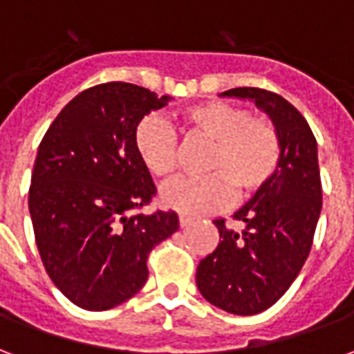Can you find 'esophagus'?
<instances>
[{
	"label": "esophagus",
	"instance_id": "esophagus-1",
	"mask_svg": "<svg viewBox=\"0 0 354 354\" xmlns=\"http://www.w3.org/2000/svg\"><path fill=\"white\" fill-rule=\"evenodd\" d=\"M192 223H193L192 216L180 214V227H187V225H192Z\"/></svg>",
	"mask_w": 354,
	"mask_h": 354
}]
</instances>
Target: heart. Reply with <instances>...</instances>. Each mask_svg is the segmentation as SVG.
<instances>
[{"label":"heart","mask_w":354,"mask_h":354,"mask_svg":"<svg viewBox=\"0 0 354 354\" xmlns=\"http://www.w3.org/2000/svg\"><path fill=\"white\" fill-rule=\"evenodd\" d=\"M178 127L187 142L210 144L203 165L208 176L174 182L159 193L165 207L182 214L214 212L231 199H250L269 185L281 167L282 144L277 129L231 102L212 100L184 109ZM134 149L155 178L174 176L176 136L162 119L149 115L140 121Z\"/></svg>","instance_id":"b5f03b06"}]
</instances>
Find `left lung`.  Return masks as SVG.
I'll return each instance as SVG.
<instances>
[{
    "label": "left lung",
    "instance_id": "1",
    "mask_svg": "<svg viewBox=\"0 0 354 354\" xmlns=\"http://www.w3.org/2000/svg\"><path fill=\"white\" fill-rule=\"evenodd\" d=\"M220 96L252 100L279 132L281 167L260 193L233 214L243 230L214 220L220 243L197 267L203 297L233 315L269 309L290 288L311 252L322 208L317 140L288 100L263 88H230Z\"/></svg>",
    "mask_w": 354,
    "mask_h": 354
}]
</instances>
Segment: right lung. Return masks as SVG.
I'll return each mask as SVG.
<instances>
[{"instance_id": "obj_1", "label": "right lung", "mask_w": 354, "mask_h": 354, "mask_svg": "<svg viewBox=\"0 0 354 354\" xmlns=\"http://www.w3.org/2000/svg\"><path fill=\"white\" fill-rule=\"evenodd\" d=\"M170 96L132 83L77 94L45 132L28 207L50 281L72 304L106 311L138 294L151 248L178 230L176 212L131 214L155 193L134 132Z\"/></svg>"}]
</instances>
